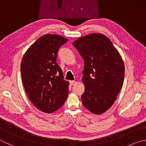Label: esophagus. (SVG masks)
I'll list each match as a JSON object with an SVG mask.
<instances>
[{
  "instance_id": "obj_1",
  "label": "esophagus",
  "mask_w": 146,
  "mask_h": 146,
  "mask_svg": "<svg viewBox=\"0 0 146 146\" xmlns=\"http://www.w3.org/2000/svg\"><path fill=\"white\" fill-rule=\"evenodd\" d=\"M70 83L71 85H74L75 84H76V82H75V81H70Z\"/></svg>"
}]
</instances>
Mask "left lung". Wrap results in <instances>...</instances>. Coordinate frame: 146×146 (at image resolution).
I'll use <instances>...</instances> for the list:
<instances>
[{
    "label": "left lung",
    "instance_id": "8db88e82",
    "mask_svg": "<svg viewBox=\"0 0 146 146\" xmlns=\"http://www.w3.org/2000/svg\"><path fill=\"white\" fill-rule=\"evenodd\" d=\"M84 60L82 104L93 113H104L114 103L124 80V64L107 36L94 33L73 43Z\"/></svg>",
    "mask_w": 146,
    "mask_h": 146
}]
</instances>
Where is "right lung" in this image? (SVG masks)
I'll list each match as a JSON object with an SVG mask.
<instances>
[{
  "mask_svg": "<svg viewBox=\"0 0 146 146\" xmlns=\"http://www.w3.org/2000/svg\"><path fill=\"white\" fill-rule=\"evenodd\" d=\"M67 41L60 35H45L30 46L22 60L21 73L26 94L43 112L58 110L68 95L69 83L56 63L59 49Z\"/></svg>",
  "mask_w": 146,
  "mask_h": 146,
  "instance_id": "obj_1",
  "label": "right lung"
}]
</instances>
